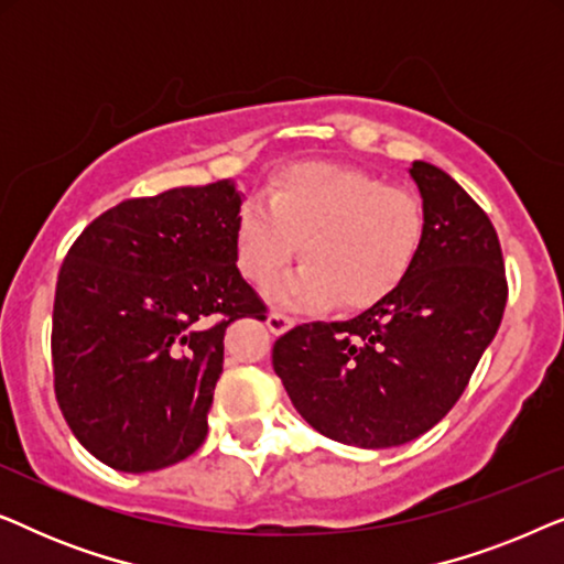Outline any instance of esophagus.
Instances as JSON below:
<instances>
[{
	"label": "esophagus",
	"mask_w": 564,
	"mask_h": 564,
	"mask_svg": "<svg viewBox=\"0 0 564 564\" xmlns=\"http://www.w3.org/2000/svg\"><path fill=\"white\" fill-rule=\"evenodd\" d=\"M267 326H269V330H272V334L282 336V334H288L292 326H295V318H290V315H284L280 311H272V313H269V318H267Z\"/></svg>",
	"instance_id": "obj_1"
}]
</instances>
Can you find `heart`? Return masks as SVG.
Masks as SVG:
<instances>
[{"label": "heart", "instance_id": "obj_1", "mask_svg": "<svg viewBox=\"0 0 564 564\" xmlns=\"http://www.w3.org/2000/svg\"><path fill=\"white\" fill-rule=\"evenodd\" d=\"M426 205L415 192L365 169L292 164L246 199L236 215V261L246 280L267 288L300 249L305 264L276 297L295 307L367 311L390 297L419 261Z\"/></svg>", "mask_w": 564, "mask_h": 564}]
</instances>
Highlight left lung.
<instances>
[{
	"label": "left lung",
	"mask_w": 564,
	"mask_h": 564,
	"mask_svg": "<svg viewBox=\"0 0 564 564\" xmlns=\"http://www.w3.org/2000/svg\"><path fill=\"white\" fill-rule=\"evenodd\" d=\"M411 176L426 241L405 282L341 323H303L274 341L272 365L297 413L334 442L384 449L452 411L503 318L508 282L480 205L426 161Z\"/></svg>",
	"instance_id": "left-lung-1"
}]
</instances>
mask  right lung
I'll return each mask as SVG.
<instances>
[{
    "mask_svg": "<svg viewBox=\"0 0 564 564\" xmlns=\"http://www.w3.org/2000/svg\"><path fill=\"white\" fill-rule=\"evenodd\" d=\"M230 182L122 199L82 230L53 300V390L84 449L122 473L199 449L223 336L267 305L236 267Z\"/></svg>",
    "mask_w": 564,
    "mask_h": 564,
    "instance_id": "right-lung-1",
    "label": "right lung"
}]
</instances>
